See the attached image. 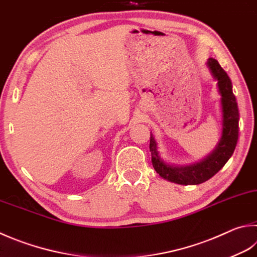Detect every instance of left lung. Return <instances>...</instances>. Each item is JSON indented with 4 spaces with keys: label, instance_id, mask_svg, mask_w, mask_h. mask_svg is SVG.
<instances>
[{
    "label": "left lung",
    "instance_id": "obj_1",
    "mask_svg": "<svg viewBox=\"0 0 257 257\" xmlns=\"http://www.w3.org/2000/svg\"><path fill=\"white\" fill-rule=\"evenodd\" d=\"M212 76L218 80V89L221 95L222 108V134L220 142L209 157L201 162L187 167H172L164 163L159 156L156 140L151 134L150 138V152L152 157V164L162 178L179 183V185H199L209 180L225 166L229 158L233 156L238 140V120L239 112L236 97L233 93L231 80L221 68L218 61L209 58L207 61Z\"/></svg>",
    "mask_w": 257,
    "mask_h": 257
}]
</instances>
